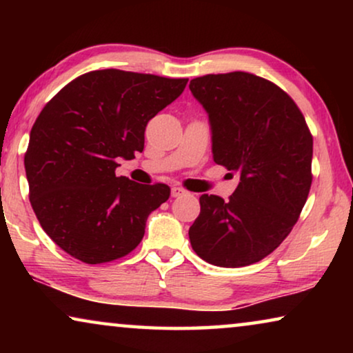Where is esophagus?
<instances>
[{"mask_svg":"<svg viewBox=\"0 0 353 353\" xmlns=\"http://www.w3.org/2000/svg\"><path fill=\"white\" fill-rule=\"evenodd\" d=\"M185 194H188V191L183 190V188H178V186L172 188V197H181Z\"/></svg>","mask_w":353,"mask_h":353,"instance_id":"esophagus-1","label":"esophagus"}]
</instances>
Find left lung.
<instances>
[{
	"mask_svg": "<svg viewBox=\"0 0 353 353\" xmlns=\"http://www.w3.org/2000/svg\"><path fill=\"white\" fill-rule=\"evenodd\" d=\"M190 90L209 114L214 161L239 173L228 201L201 196L192 249L216 267L260 262L291 233L310 192L305 117L286 91L249 72L197 77Z\"/></svg>",
	"mask_w": 353,
	"mask_h": 353,
	"instance_id": "1",
	"label": "left lung"
}]
</instances>
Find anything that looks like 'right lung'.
Listing matches in <instances>:
<instances>
[{"label":"right lung","mask_w":353,"mask_h":353,"mask_svg":"<svg viewBox=\"0 0 353 353\" xmlns=\"http://www.w3.org/2000/svg\"><path fill=\"white\" fill-rule=\"evenodd\" d=\"M188 79L119 69L67 83L38 115L23 157L32 209L45 233L77 260L128 255L146 220L170 197L163 183L115 175L119 159L144 149L146 125L183 93Z\"/></svg>","instance_id":"add662e5"}]
</instances>
